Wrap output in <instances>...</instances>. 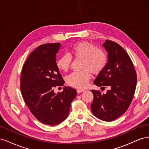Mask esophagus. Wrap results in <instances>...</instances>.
I'll list each match as a JSON object with an SVG mask.
<instances>
[{"label":"esophagus","instance_id":"1","mask_svg":"<svg viewBox=\"0 0 149 149\" xmlns=\"http://www.w3.org/2000/svg\"><path fill=\"white\" fill-rule=\"evenodd\" d=\"M84 91V90H83V89H78L76 90V91H77V93H78V94H79V93H81L83 92Z\"/></svg>","mask_w":149,"mask_h":149}]
</instances>
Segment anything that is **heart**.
<instances>
[{
    "mask_svg": "<svg viewBox=\"0 0 149 149\" xmlns=\"http://www.w3.org/2000/svg\"><path fill=\"white\" fill-rule=\"evenodd\" d=\"M71 54L76 58L82 59L83 71H73L66 77V82L71 86L84 88L91 79L90 72L94 74H100L105 68L108 61L106 52L88 42H79L71 48ZM72 56L65 53L58 58V68L63 71L68 70L71 64Z\"/></svg>",
    "mask_w": 149,
    "mask_h": 149,
    "instance_id": "1",
    "label": "heart"
}]
</instances>
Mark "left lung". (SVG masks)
I'll return each mask as SVG.
<instances>
[{
  "label": "left lung",
  "mask_w": 149,
  "mask_h": 149,
  "mask_svg": "<svg viewBox=\"0 0 149 149\" xmlns=\"http://www.w3.org/2000/svg\"><path fill=\"white\" fill-rule=\"evenodd\" d=\"M103 46L108 53V62L94 83L102 88L107 86L110 89L106 94L92 89L91 107L96 118L112 121L128 109L136 91L137 74L130 56L118 43L106 40Z\"/></svg>",
  "instance_id": "8db88e82"
}]
</instances>
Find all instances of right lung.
Returning <instances> with one entry per match:
<instances>
[{
	"mask_svg": "<svg viewBox=\"0 0 149 149\" xmlns=\"http://www.w3.org/2000/svg\"><path fill=\"white\" fill-rule=\"evenodd\" d=\"M60 43L43 44L36 48L22 67L20 90L25 102L32 114L41 123L57 125L68 116L76 90L64 87L62 92L54 88L62 86L65 81L56 63Z\"/></svg>",
	"mask_w": 149,
	"mask_h": 149,
	"instance_id": "add662e5",
	"label": "right lung"
}]
</instances>
